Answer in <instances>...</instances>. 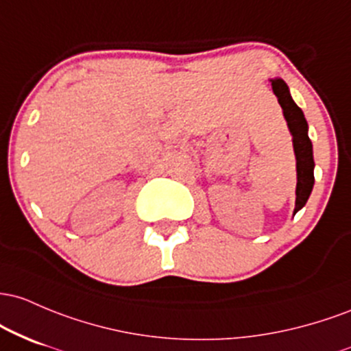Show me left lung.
Here are the masks:
<instances>
[{
	"mask_svg": "<svg viewBox=\"0 0 351 351\" xmlns=\"http://www.w3.org/2000/svg\"><path fill=\"white\" fill-rule=\"evenodd\" d=\"M270 82L274 94L278 99V104L282 106L283 117H285L290 134H292L293 152L295 159H297V189H295V195L297 197H295L293 208L295 215L303 206H305L310 194H312V189L315 184L313 147L312 141H310L308 137V124H306L303 111L295 104L292 96H290V89L289 86H287V82L280 80V77L270 80Z\"/></svg>",
	"mask_w": 351,
	"mask_h": 351,
	"instance_id": "left-lung-1",
	"label": "left lung"
}]
</instances>
